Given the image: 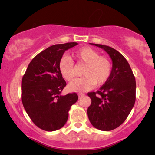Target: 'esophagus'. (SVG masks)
I'll return each mask as SVG.
<instances>
[{
    "label": "esophagus",
    "instance_id": "1",
    "mask_svg": "<svg viewBox=\"0 0 155 155\" xmlns=\"http://www.w3.org/2000/svg\"><path fill=\"white\" fill-rule=\"evenodd\" d=\"M84 95V94H82V93H79V94H78V96H79V98H80V97H83Z\"/></svg>",
    "mask_w": 155,
    "mask_h": 155
}]
</instances>
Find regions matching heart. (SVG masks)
<instances>
[{"label":"heart","mask_w":155,"mask_h":155,"mask_svg":"<svg viewBox=\"0 0 155 155\" xmlns=\"http://www.w3.org/2000/svg\"><path fill=\"white\" fill-rule=\"evenodd\" d=\"M72 57L78 63L86 65L82 71L83 77L74 80L68 84V88L70 91H88L95 84L101 85L106 82L111 75L112 66L110 60L92 48H80L73 52ZM58 68L66 81H71L75 77L74 62L69 57L64 56L60 60Z\"/></svg>","instance_id":"1"}]
</instances>
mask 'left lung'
I'll return each mask as SVG.
<instances>
[{
  "instance_id": "8db88e82",
  "label": "left lung",
  "mask_w": 155,
  "mask_h": 155,
  "mask_svg": "<svg viewBox=\"0 0 155 155\" xmlns=\"http://www.w3.org/2000/svg\"><path fill=\"white\" fill-rule=\"evenodd\" d=\"M104 49L112 60L111 75L97 92H88L91 105L88 107L90 122L95 128L109 131L120 126L127 119L136 101V79L127 60L108 46L90 44Z\"/></svg>"
}]
</instances>
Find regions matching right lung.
Wrapping results in <instances>:
<instances>
[{"label": "right lung", "instance_id": "right-lung-1", "mask_svg": "<svg viewBox=\"0 0 155 155\" xmlns=\"http://www.w3.org/2000/svg\"><path fill=\"white\" fill-rule=\"evenodd\" d=\"M77 44L70 42L48 47L31 60L22 77L23 106L33 123L44 130L63 127L69 110L79 98L75 92L60 95L66 82L58 68L65 51Z\"/></svg>", "mask_w": 155, "mask_h": 155}]
</instances>
